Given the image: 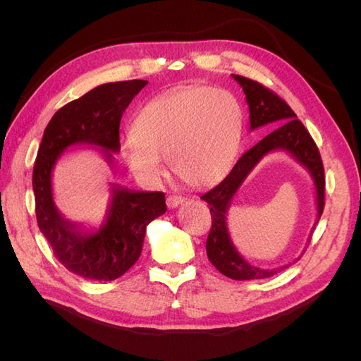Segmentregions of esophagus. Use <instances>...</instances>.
<instances>
[{"label":"esophagus","instance_id":"obj_1","mask_svg":"<svg viewBox=\"0 0 361 361\" xmlns=\"http://www.w3.org/2000/svg\"><path fill=\"white\" fill-rule=\"evenodd\" d=\"M183 202H185V199L182 197V195H169V197H167V207H169V209H174V207H178Z\"/></svg>","mask_w":361,"mask_h":361}]
</instances>
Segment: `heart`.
<instances>
[{
  "instance_id": "1",
  "label": "heart",
  "mask_w": 361,
  "mask_h": 361,
  "mask_svg": "<svg viewBox=\"0 0 361 361\" xmlns=\"http://www.w3.org/2000/svg\"><path fill=\"white\" fill-rule=\"evenodd\" d=\"M120 146L126 167L145 182L158 180L162 161L195 188L220 182L232 169L243 134L241 106L223 89L195 85L161 94L138 111Z\"/></svg>"
}]
</instances>
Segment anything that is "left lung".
Wrapping results in <instances>:
<instances>
[{
	"label": "left lung",
	"mask_w": 361,
	"mask_h": 361,
	"mask_svg": "<svg viewBox=\"0 0 361 361\" xmlns=\"http://www.w3.org/2000/svg\"><path fill=\"white\" fill-rule=\"evenodd\" d=\"M232 78L243 87L245 94V102L248 105L250 113V130H255L260 126L269 123H281L276 130H272L264 140H260L250 150L238 159L232 171L216 185L215 188L203 194V199L211 206L212 215V228L206 241V253L211 264L228 279L233 280H255V279H267L277 274L281 269L290 267L293 259L289 264L280 268L264 269L251 265L248 260L243 257L238 248L235 247L231 232L227 226V214L231 209L232 202L236 192L241 188V185L247 179L248 174L255 170L257 164L264 159V157L274 154V152H285L290 158L302 166L313 180L314 188V204H316V221L318 224L319 218L324 211V190H325V178H324V166L319 157L318 147L312 140L307 129L297 118L290 106L280 99L277 94L265 89L264 85L248 80L245 76L232 75ZM313 226V228H314ZM310 232V238L313 233ZM310 238L307 243H310Z\"/></svg>",
	"instance_id": "1"
}]
</instances>
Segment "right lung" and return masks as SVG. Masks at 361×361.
I'll use <instances>...</instances> for the list:
<instances>
[{
    "instance_id": "right-lung-1",
    "label": "right lung",
    "mask_w": 361,
    "mask_h": 361,
    "mask_svg": "<svg viewBox=\"0 0 361 361\" xmlns=\"http://www.w3.org/2000/svg\"><path fill=\"white\" fill-rule=\"evenodd\" d=\"M146 84L133 80L94 87L60 108L42 137L32 169L37 224L60 264L84 279L110 281L123 276L141 255L146 227L166 214V197L164 192L135 191L110 182L102 224L87 227L59 211L54 200V169L63 154L82 146L96 147L113 167V155L120 152V120Z\"/></svg>"
}]
</instances>
